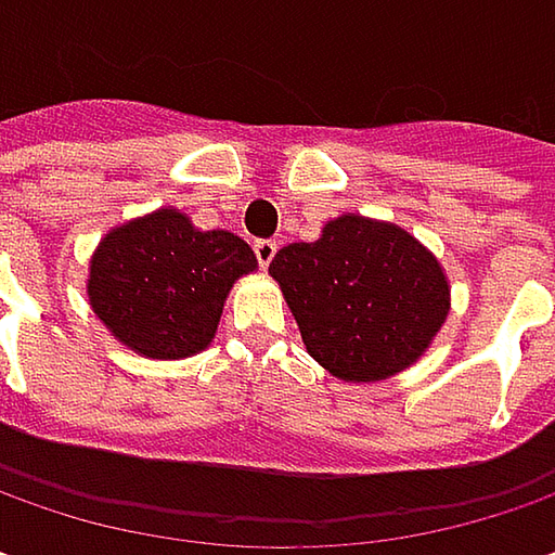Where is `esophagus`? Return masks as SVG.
I'll return each instance as SVG.
<instances>
[{"instance_id":"obj_1","label":"esophagus","mask_w":555,"mask_h":555,"mask_svg":"<svg viewBox=\"0 0 555 555\" xmlns=\"http://www.w3.org/2000/svg\"><path fill=\"white\" fill-rule=\"evenodd\" d=\"M253 253H256V262L262 268L271 266V259H274V253H278V241H256L253 244Z\"/></svg>"}]
</instances>
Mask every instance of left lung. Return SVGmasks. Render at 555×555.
Instances as JSON below:
<instances>
[{"mask_svg":"<svg viewBox=\"0 0 555 555\" xmlns=\"http://www.w3.org/2000/svg\"><path fill=\"white\" fill-rule=\"evenodd\" d=\"M268 271L311 358L346 383L404 371L448 318L441 266L395 224L339 216L314 244L278 249Z\"/></svg>","mask_w":555,"mask_h":555,"instance_id":"left-lung-1","label":"left lung"}]
</instances>
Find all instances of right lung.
<instances>
[{"label":"right lung","mask_w":555,"mask_h":555,"mask_svg":"<svg viewBox=\"0 0 555 555\" xmlns=\"http://www.w3.org/2000/svg\"><path fill=\"white\" fill-rule=\"evenodd\" d=\"M256 256L231 231H197L160 209L111 231L92 259L89 299L119 343L147 358H188L209 346L231 284Z\"/></svg>","instance_id":"right-lung-1"}]
</instances>
